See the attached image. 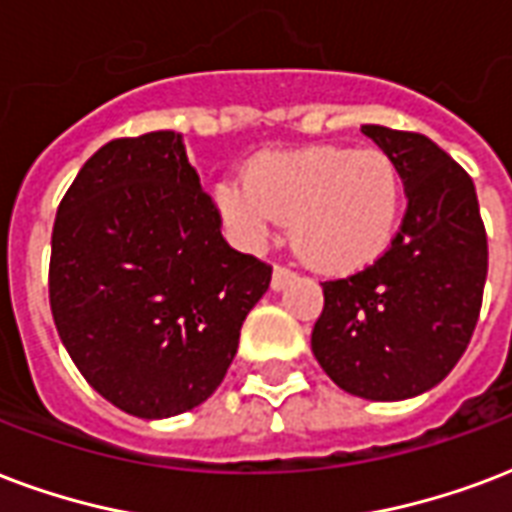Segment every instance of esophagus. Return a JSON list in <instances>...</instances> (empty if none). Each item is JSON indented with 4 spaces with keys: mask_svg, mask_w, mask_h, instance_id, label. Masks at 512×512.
<instances>
[{
    "mask_svg": "<svg viewBox=\"0 0 512 512\" xmlns=\"http://www.w3.org/2000/svg\"><path fill=\"white\" fill-rule=\"evenodd\" d=\"M290 279H295V273L287 271V268H282V265H276L273 268V276H271V290H284L287 284H290Z\"/></svg>",
    "mask_w": 512,
    "mask_h": 512,
    "instance_id": "obj_1",
    "label": "esophagus"
}]
</instances>
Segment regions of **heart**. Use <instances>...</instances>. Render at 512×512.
Returning a JSON list of instances; mask_svg holds the SVG:
<instances>
[{
	"label": "heart",
	"mask_w": 512,
	"mask_h": 512,
	"mask_svg": "<svg viewBox=\"0 0 512 512\" xmlns=\"http://www.w3.org/2000/svg\"><path fill=\"white\" fill-rule=\"evenodd\" d=\"M217 209L241 247L260 249L292 217L300 255L325 273H354L395 239L403 182L381 150L308 147L268 152L244 177L222 179Z\"/></svg>",
	"instance_id": "1"
}]
</instances>
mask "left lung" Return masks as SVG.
<instances>
[{
    "label": "left lung",
    "instance_id": "1",
    "mask_svg": "<svg viewBox=\"0 0 512 512\" xmlns=\"http://www.w3.org/2000/svg\"><path fill=\"white\" fill-rule=\"evenodd\" d=\"M405 185L400 233L365 271L325 282L311 349L343 392L376 403L429 392L473 338L489 271L473 179L421 134L362 126Z\"/></svg>",
    "mask_w": 512,
    "mask_h": 512
}]
</instances>
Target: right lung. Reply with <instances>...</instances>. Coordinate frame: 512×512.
Here are the masks:
<instances>
[{"mask_svg":"<svg viewBox=\"0 0 512 512\" xmlns=\"http://www.w3.org/2000/svg\"><path fill=\"white\" fill-rule=\"evenodd\" d=\"M271 265L228 247L182 134L115 139L88 158L56 212L50 311L104 400L169 419L214 395Z\"/></svg>","mask_w":512,"mask_h":512,"instance_id":"obj_1","label":"right lung"}]
</instances>
